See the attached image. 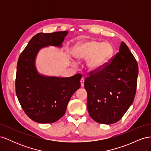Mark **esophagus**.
Instances as JSON below:
<instances>
[{
	"mask_svg": "<svg viewBox=\"0 0 151 151\" xmlns=\"http://www.w3.org/2000/svg\"><path fill=\"white\" fill-rule=\"evenodd\" d=\"M80 82H81V87H83V86H84V77H82Z\"/></svg>",
	"mask_w": 151,
	"mask_h": 151,
	"instance_id": "obj_1",
	"label": "esophagus"
}]
</instances>
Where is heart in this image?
I'll list each match as a JSON object with an SVG mask.
<instances>
[{"instance_id":"obj_1","label":"heart","mask_w":151,"mask_h":151,"mask_svg":"<svg viewBox=\"0 0 151 151\" xmlns=\"http://www.w3.org/2000/svg\"><path fill=\"white\" fill-rule=\"evenodd\" d=\"M113 53L112 45L108 42L101 43L96 40L83 41L77 43L73 54L78 60H86L90 70L101 69L110 60Z\"/></svg>"}]
</instances>
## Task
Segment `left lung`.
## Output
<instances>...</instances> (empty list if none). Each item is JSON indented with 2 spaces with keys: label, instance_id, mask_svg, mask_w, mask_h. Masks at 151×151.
Wrapping results in <instances>:
<instances>
[{
  "label": "left lung",
  "instance_id": "1",
  "mask_svg": "<svg viewBox=\"0 0 151 151\" xmlns=\"http://www.w3.org/2000/svg\"><path fill=\"white\" fill-rule=\"evenodd\" d=\"M138 73L136 59L122 42L119 52L101 69L89 72L84 81L89 116L103 124L119 121L134 100Z\"/></svg>",
  "mask_w": 151,
  "mask_h": 151
}]
</instances>
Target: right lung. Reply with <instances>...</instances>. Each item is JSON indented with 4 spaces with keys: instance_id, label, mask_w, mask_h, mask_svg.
I'll return each instance as SVG.
<instances>
[{
    "instance_id": "1",
    "label": "right lung",
    "mask_w": 151,
    "mask_h": 151,
    "mask_svg": "<svg viewBox=\"0 0 151 151\" xmlns=\"http://www.w3.org/2000/svg\"><path fill=\"white\" fill-rule=\"evenodd\" d=\"M67 34V31L36 34L18 59L16 93L27 116L36 122L52 123L60 119L72 94L81 86L80 74L62 78L47 77L39 74L35 67L39 50L48 45L62 47Z\"/></svg>"
}]
</instances>
